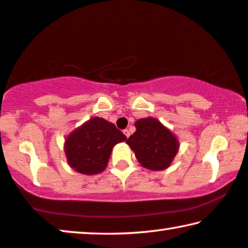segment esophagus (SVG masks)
<instances>
[{"label": "esophagus", "instance_id": "34e87169", "mask_svg": "<svg viewBox=\"0 0 248 248\" xmlns=\"http://www.w3.org/2000/svg\"><path fill=\"white\" fill-rule=\"evenodd\" d=\"M124 136L127 137V138H129V136H130V131L128 130V129H124Z\"/></svg>", "mask_w": 248, "mask_h": 248}]
</instances>
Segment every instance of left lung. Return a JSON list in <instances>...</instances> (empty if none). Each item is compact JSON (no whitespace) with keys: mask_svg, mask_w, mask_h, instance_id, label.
Instances as JSON below:
<instances>
[{"mask_svg":"<svg viewBox=\"0 0 248 248\" xmlns=\"http://www.w3.org/2000/svg\"><path fill=\"white\" fill-rule=\"evenodd\" d=\"M135 125V134L125 142L135 151L140 165L155 171L168 168L178 153L176 136L155 118L139 119Z\"/></svg>","mask_w":248,"mask_h":248,"instance_id":"1","label":"left lung"}]
</instances>
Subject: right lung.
Returning <instances> with one entry per match:
<instances>
[{"label": "right lung", "mask_w": 248, "mask_h": 248, "mask_svg": "<svg viewBox=\"0 0 248 248\" xmlns=\"http://www.w3.org/2000/svg\"><path fill=\"white\" fill-rule=\"evenodd\" d=\"M125 139L127 137L113 124L94 117L66 137V159L76 171L95 175L106 169L112 148Z\"/></svg>", "instance_id": "1"}]
</instances>
